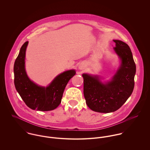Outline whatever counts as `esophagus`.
Instances as JSON below:
<instances>
[{"mask_svg": "<svg viewBox=\"0 0 150 150\" xmlns=\"http://www.w3.org/2000/svg\"><path fill=\"white\" fill-rule=\"evenodd\" d=\"M79 68L80 70H83V69H84V66L83 65H82V64H80V65L79 66Z\"/></svg>", "mask_w": 150, "mask_h": 150, "instance_id": "obj_1", "label": "esophagus"}]
</instances>
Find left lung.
<instances>
[{
    "mask_svg": "<svg viewBox=\"0 0 150 150\" xmlns=\"http://www.w3.org/2000/svg\"><path fill=\"white\" fill-rule=\"evenodd\" d=\"M114 50L121 63L112 78L103 83L98 75L83 74L84 95L87 106L102 113L114 112L121 107L131 95L134 86L136 64L127 43L113 40Z\"/></svg>",
    "mask_w": 150,
    "mask_h": 150,
    "instance_id": "left-lung-1",
    "label": "left lung"
}]
</instances>
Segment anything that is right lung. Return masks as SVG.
Wrapping results in <instances>:
<instances>
[{"mask_svg": "<svg viewBox=\"0 0 150 150\" xmlns=\"http://www.w3.org/2000/svg\"><path fill=\"white\" fill-rule=\"evenodd\" d=\"M28 42L24 43L14 65V85L22 99L32 110L47 111L58 107L69 81L76 74L74 69L58 74L45 86H40L30 80L25 70V54Z\"/></svg>", "mask_w": 150, "mask_h": 150, "instance_id": "add662e5", "label": "right lung"}]
</instances>
